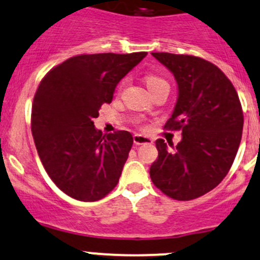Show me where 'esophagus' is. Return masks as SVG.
Returning a JSON list of instances; mask_svg holds the SVG:
<instances>
[{
	"label": "esophagus",
	"instance_id": "1",
	"mask_svg": "<svg viewBox=\"0 0 260 260\" xmlns=\"http://www.w3.org/2000/svg\"><path fill=\"white\" fill-rule=\"evenodd\" d=\"M152 140L149 138V136L140 135V134H135L134 135V144L135 145H143V144H151Z\"/></svg>",
	"mask_w": 260,
	"mask_h": 260
}]
</instances>
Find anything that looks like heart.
<instances>
[{"label":"heart","mask_w":260,"mask_h":260,"mask_svg":"<svg viewBox=\"0 0 260 260\" xmlns=\"http://www.w3.org/2000/svg\"><path fill=\"white\" fill-rule=\"evenodd\" d=\"M145 82H146V85H148L150 91L156 89V87L160 86V85H168V82L165 81L162 77L157 76V75H148V76L145 77ZM124 84H125L124 81L120 84V87H119L120 90H121V87L124 86Z\"/></svg>","instance_id":"b5f03b06"}]
</instances>
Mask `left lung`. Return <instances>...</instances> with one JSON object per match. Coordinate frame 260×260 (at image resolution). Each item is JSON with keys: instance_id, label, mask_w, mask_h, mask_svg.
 I'll return each mask as SVG.
<instances>
[{"instance_id": "1", "label": "left lung", "mask_w": 260, "mask_h": 260, "mask_svg": "<svg viewBox=\"0 0 260 260\" xmlns=\"http://www.w3.org/2000/svg\"><path fill=\"white\" fill-rule=\"evenodd\" d=\"M175 76L178 103L167 130H181L176 146L156 140L159 152L150 167L154 185L171 199L192 200L221 183L232 168L240 140L243 116L237 90L223 71L192 55L152 52Z\"/></svg>"}]
</instances>
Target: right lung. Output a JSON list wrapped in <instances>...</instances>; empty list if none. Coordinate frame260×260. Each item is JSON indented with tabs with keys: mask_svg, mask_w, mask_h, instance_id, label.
Here are the masks:
<instances>
[{
	"mask_svg": "<svg viewBox=\"0 0 260 260\" xmlns=\"http://www.w3.org/2000/svg\"><path fill=\"white\" fill-rule=\"evenodd\" d=\"M146 55L82 53L51 69L40 82L32 136L51 180L69 197L96 202L119 183L133 135L125 130L104 135L93 120L111 103L117 82Z\"/></svg>",
	"mask_w": 260,
	"mask_h": 260,
	"instance_id": "obj_1",
	"label": "right lung"
}]
</instances>
